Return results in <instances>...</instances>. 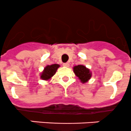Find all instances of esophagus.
<instances>
[{"instance_id":"1","label":"esophagus","mask_w":131,"mask_h":131,"mask_svg":"<svg viewBox=\"0 0 131 131\" xmlns=\"http://www.w3.org/2000/svg\"><path fill=\"white\" fill-rule=\"evenodd\" d=\"M63 66H64V67H69V64L68 62L64 63V64H63Z\"/></svg>"}]
</instances>
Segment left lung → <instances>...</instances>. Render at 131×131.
Returning a JSON list of instances; mask_svg holds the SVG:
<instances>
[{
  "mask_svg": "<svg viewBox=\"0 0 131 131\" xmlns=\"http://www.w3.org/2000/svg\"><path fill=\"white\" fill-rule=\"evenodd\" d=\"M74 72L82 83H86L91 77V72L85 66L78 65L74 67Z\"/></svg>",
  "mask_w": 131,
  "mask_h": 131,
  "instance_id": "1",
  "label": "left lung"
}]
</instances>
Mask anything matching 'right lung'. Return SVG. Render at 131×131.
<instances>
[{
  "label": "right lung",
  "instance_id": "add662e5",
  "mask_svg": "<svg viewBox=\"0 0 131 131\" xmlns=\"http://www.w3.org/2000/svg\"><path fill=\"white\" fill-rule=\"evenodd\" d=\"M59 67V64H52L51 66H47L41 74V79L44 80H48L51 78L55 74L57 69Z\"/></svg>",
  "mask_w": 131,
  "mask_h": 131
}]
</instances>
